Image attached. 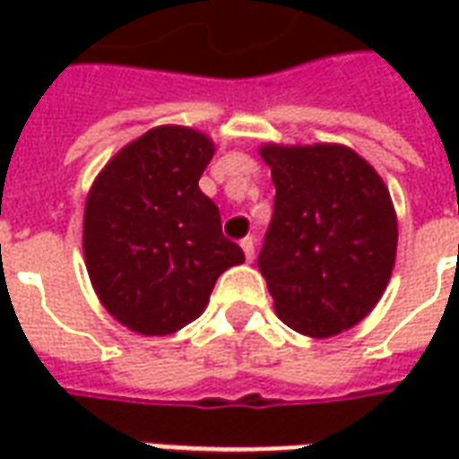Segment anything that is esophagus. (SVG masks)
Returning <instances> with one entry per match:
<instances>
[{
    "instance_id": "34e87169",
    "label": "esophagus",
    "mask_w": 459,
    "mask_h": 459,
    "mask_svg": "<svg viewBox=\"0 0 459 459\" xmlns=\"http://www.w3.org/2000/svg\"><path fill=\"white\" fill-rule=\"evenodd\" d=\"M240 248H243V253H246V260H253L255 258V240L250 238H243L240 240Z\"/></svg>"
}]
</instances>
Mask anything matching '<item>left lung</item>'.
Returning a JSON list of instances; mask_svg holds the SVG:
<instances>
[{
	"label": "left lung",
	"instance_id": "obj_1",
	"mask_svg": "<svg viewBox=\"0 0 459 459\" xmlns=\"http://www.w3.org/2000/svg\"><path fill=\"white\" fill-rule=\"evenodd\" d=\"M275 206L258 268L278 317L325 339L376 307L398 246L391 194L366 160L344 144H265Z\"/></svg>",
	"mask_w": 459,
	"mask_h": 459
}]
</instances>
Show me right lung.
I'll list each match as a JSON object with an SVG mask.
<instances>
[{
    "instance_id": "1",
    "label": "right lung",
    "mask_w": 459,
    "mask_h": 459,
    "mask_svg": "<svg viewBox=\"0 0 459 459\" xmlns=\"http://www.w3.org/2000/svg\"><path fill=\"white\" fill-rule=\"evenodd\" d=\"M211 157L204 132L161 125L122 147L91 186L85 268L103 307L132 332L161 337L186 327L221 273L246 260L199 189Z\"/></svg>"
}]
</instances>
